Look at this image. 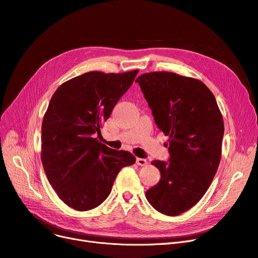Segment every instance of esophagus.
Here are the masks:
<instances>
[{"label": "esophagus", "mask_w": 258, "mask_h": 258, "mask_svg": "<svg viewBox=\"0 0 258 258\" xmlns=\"http://www.w3.org/2000/svg\"><path fill=\"white\" fill-rule=\"evenodd\" d=\"M136 163L140 166H143V165H147L148 164V160L147 159H143V158H137L136 159Z\"/></svg>", "instance_id": "1"}]
</instances>
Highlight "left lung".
<instances>
[{
    "label": "left lung",
    "instance_id": "left-lung-1",
    "mask_svg": "<svg viewBox=\"0 0 258 258\" xmlns=\"http://www.w3.org/2000/svg\"><path fill=\"white\" fill-rule=\"evenodd\" d=\"M136 82L157 126L169 136L170 158L152 161L161 177L145 196L158 212L176 216L203 198L217 172L222 116L214 95L197 79L155 72L139 76Z\"/></svg>",
    "mask_w": 258,
    "mask_h": 258
}]
</instances>
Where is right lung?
<instances>
[{
  "mask_svg": "<svg viewBox=\"0 0 258 258\" xmlns=\"http://www.w3.org/2000/svg\"><path fill=\"white\" fill-rule=\"evenodd\" d=\"M137 74L89 72L60 85L50 99L42 123V164L55 193L77 211L101 205L122 167L136 161L95 137Z\"/></svg>",
  "mask_w": 258,
  "mask_h": 258,
  "instance_id": "1",
  "label": "right lung"
}]
</instances>
